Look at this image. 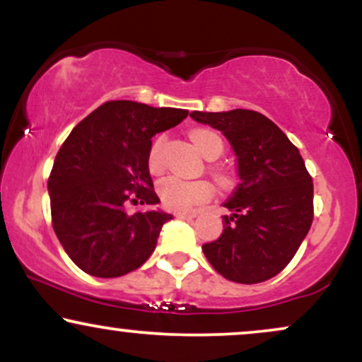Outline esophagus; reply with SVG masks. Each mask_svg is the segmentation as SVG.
I'll list each match as a JSON object with an SVG mask.
<instances>
[{
	"label": "esophagus",
	"instance_id": "34e87169",
	"mask_svg": "<svg viewBox=\"0 0 362 362\" xmlns=\"http://www.w3.org/2000/svg\"><path fill=\"white\" fill-rule=\"evenodd\" d=\"M195 216H197V213H177L175 218H178V219H192V218H195Z\"/></svg>",
	"mask_w": 362,
	"mask_h": 362
}]
</instances>
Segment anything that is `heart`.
<instances>
[{
  "label": "heart",
  "mask_w": 362,
  "mask_h": 362,
  "mask_svg": "<svg viewBox=\"0 0 362 362\" xmlns=\"http://www.w3.org/2000/svg\"><path fill=\"white\" fill-rule=\"evenodd\" d=\"M190 139L204 156H209L211 153H218V156L221 155L223 139L214 131L195 129L190 132ZM161 149H163V138H156L149 148L148 155V167L151 172H160L161 170V165H163ZM158 194H160L163 206L168 209L189 211L194 206L207 201L214 194V187L206 180H187V178L172 175L163 178L158 184Z\"/></svg>",
  "instance_id": "heart-1"
}]
</instances>
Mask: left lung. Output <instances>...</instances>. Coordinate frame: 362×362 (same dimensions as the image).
Masks as SVG:
<instances>
[{"label":"left lung","instance_id":"8db88e82","mask_svg":"<svg viewBox=\"0 0 362 362\" xmlns=\"http://www.w3.org/2000/svg\"><path fill=\"white\" fill-rule=\"evenodd\" d=\"M190 117L223 132L240 177L223 204L231 211L223 216V233L202 252L226 279H271L289 264L313 221V182L300 149L259 112L194 110Z\"/></svg>","mask_w":362,"mask_h":362}]
</instances>
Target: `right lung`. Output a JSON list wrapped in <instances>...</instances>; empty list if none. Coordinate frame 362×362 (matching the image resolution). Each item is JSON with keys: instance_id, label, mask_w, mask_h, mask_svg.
<instances>
[{"instance_id": "add662e5", "label": "right lung", "mask_w": 362, "mask_h": 362, "mask_svg": "<svg viewBox=\"0 0 362 362\" xmlns=\"http://www.w3.org/2000/svg\"><path fill=\"white\" fill-rule=\"evenodd\" d=\"M187 114L132 100L105 102L62 143L47 182L52 228L81 271L109 279L149 259L173 216L161 209L127 214L126 202H160L148 167L151 138Z\"/></svg>"}]
</instances>
